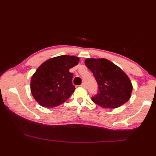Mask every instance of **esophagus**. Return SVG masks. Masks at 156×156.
I'll use <instances>...</instances> for the list:
<instances>
[{"label":"esophagus","instance_id":"obj_1","mask_svg":"<svg viewBox=\"0 0 156 156\" xmlns=\"http://www.w3.org/2000/svg\"><path fill=\"white\" fill-rule=\"evenodd\" d=\"M80 86H81L82 88H86V87H86L85 83H84V82H83V83H82V84Z\"/></svg>","mask_w":156,"mask_h":156}]
</instances>
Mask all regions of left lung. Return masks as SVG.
I'll list each match as a JSON object with an SVG mask.
<instances>
[{
  "mask_svg": "<svg viewBox=\"0 0 156 156\" xmlns=\"http://www.w3.org/2000/svg\"><path fill=\"white\" fill-rule=\"evenodd\" d=\"M84 63L98 83V94L92 98L96 104L105 108H115L130 99L133 86L119 66L105 58H87Z\"/></svg>",
  "mask_w": 156,
  "mask_h": 156,
  "instance_id": "1",
  "label": "left lung"
}]
</instances>
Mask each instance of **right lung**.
<instances>
[{
  "instance_id": "obj_1",
  "label": "right lung",
  "mask_w": 156,
  "mask_h": 156,
  "mask_svg": "<svg viewBox=\"0 0 156 156\" xmlns=\"http://www.w3.org/2000/svg\"><path fill=\"white\" fill-rule=\"evenodd\" d=\"M79 61L76 56L64 55L43 63L31 80V92L35 100L47 108L57 107L68 100L75 90L73 74L69 69Z\"/></svg>"
}]
</instances>
